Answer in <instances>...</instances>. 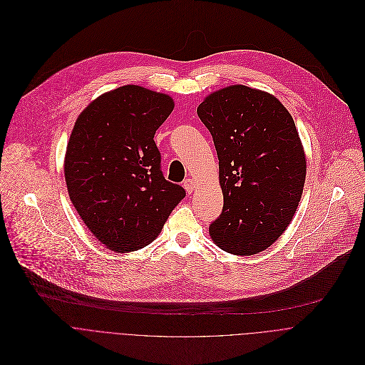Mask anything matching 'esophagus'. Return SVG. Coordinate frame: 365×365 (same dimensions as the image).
<instances>
[{
    "label": "esophagus",
    "instance_id": "34e87169",
    "mask_svg": "<svg viewBox=\"0 0 365 365\" xmlns=\"http://www.w3.org/2000/svg\"><path fill=\"white\" fill-rule=\"evenodd\" d=\"M184 188H185V191H187L188 194H191V192L195 190V182H194V180H191V178L184 180Z\"/></svg>",
    "mask_w": 365,
    "mask_h": 365
}]
</instances>
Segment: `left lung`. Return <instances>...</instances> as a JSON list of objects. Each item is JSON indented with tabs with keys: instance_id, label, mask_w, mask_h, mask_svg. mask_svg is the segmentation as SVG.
<instances>
[{
	"instance_id": "left-lung-1",
	"label": "left lung",
	"mask_w": 365,
	"mask_h": 365,
	"mask_svg": "<svg viewBox=\"0 0 365 365\" xmlns=\"http://www.w3.org/2000/svg\"><path fill=\"white\" fill-rule=\"evenodd\" d=\"M197 115L212 136L225 198L210 236L227 253L256 255L282 236L302 197L307 161L295 122L274 96L243 85L208 95Z\"/></svg>"
}]
</instances>
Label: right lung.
Returning a JSON list of instances; mask_svg holds the SVG:
<instances>
[{
  "label": "right lung",
  "mask_w": 365,
  "mask_h": 365,
  "mask_svg": "<svg viewBox=\"0 0 365 365\" xmlns=\"http://www.w3.org/2000/svg\"><path fill=\"white\" fill-rule=\"evenodd\" d=\"M173 109L168 95L126 85L95 99L71 130L64 158L70 200L116 253L150 245L185 197L164 178L154 140Z\"/></svg>",
  "instance_id": "right-lung-1"
}]
</instances>
